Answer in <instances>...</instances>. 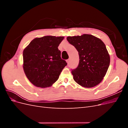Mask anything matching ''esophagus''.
I'll use <instances>...</instances> for the list:
<instances>
[{"label": "esophagus", "mask_w": 128, "mask_h": 128, "mask_svg": "<svg viewBox=\"0 0 128 128\" xmlns=\"http://www.w3.org/2000/svg\"><path fill=\"white\" fill-rule=\"evenodd\" d=\"M69 61H70V59H68V60H66V62H67V63L68 64H69Z\"/></svg>", "instance_id": "34e87169"}]
</instances>
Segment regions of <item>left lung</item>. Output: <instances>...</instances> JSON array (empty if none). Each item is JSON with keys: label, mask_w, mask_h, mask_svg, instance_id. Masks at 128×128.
<instances>
[{"label": "left lung", "mask_w": 128, "mask_h": 128, "mask_svg": "<svg viewBox=\"0 0 128 128\" xmlns=\"http://www.w3.org/2000/svg\"><path fill=\"white\" fill-rule=\"evenodd\" d=\"M67 40L78 52V67L72 71L81 86L91 88L102 82L110 64V56L104 42L92 34L68 36Z\"/></svg>", "instance_id": "1"}]
</instances>
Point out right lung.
<instances>
[{"label": "right lung", "instance_id": "1", "mask_svg": "<svg viewBox=\"0 0 128 128\" xmlns=\"http://www.w3.org/2000/svg\"><path fill=\"white\" fill-rule=\"evenodd\" d=\"M64 36H46L37 37L31 42L23 52V68L34 86L40 88L51 86L58 80L67 65L61 59L58 49Z\"/></svg>", "mask_w": 128, "mask_h": 128}]
</instances>
